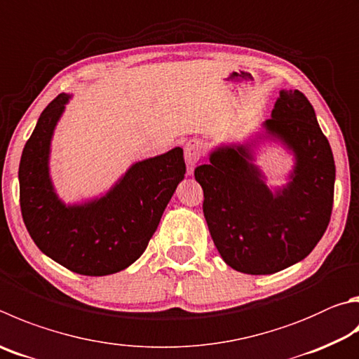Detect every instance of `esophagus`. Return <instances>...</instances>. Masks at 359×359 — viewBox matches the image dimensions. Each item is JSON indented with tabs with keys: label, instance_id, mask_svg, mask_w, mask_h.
<instances>
[{
	"label": "esophagus",
	"instance_id": "obj_1",
	"mask_svg": "<svg viewBox=\"0 0 359 359\" xmlns=\"http://www.w3.org/2000/svg\"><path fill=\"white\" fill-rule=\"evenodd\" d=\"M184 154H185V161L188 165V169H190V174H191V169L196 166V163L202 157V142L199 140L188 141L185 144Z\"/></svg>",
	"mask_w": 359,
	"mask_h": 359
}]
</instances>
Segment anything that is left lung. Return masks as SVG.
I'll return each instance as SVG.
<instances>
[{
    "label": "left lung",
    "mask_w": 359,
    "mask_h": 359,
    "mask_svg": "<svg viewBox=\"0 0 359 359\" xmlns=\"http://www.w3.org/2000/svg\"><path fill=\"white\" fill-rule=\"evenodd\" d=\"M264 126L295 152L284 190H269L248 146L221 147L194 169L215 246L248 275H271L308 256L327 231L334 199L333 152L306 95L281 90Z\"/></svg>",
    "instance_id": "left-lung-1"
}]
</instances>
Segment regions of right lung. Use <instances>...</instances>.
<instances>
[{
    "label": "right lung",
    "instance_id": "add662e5",
    "mask_svg": "<svg viewBox=\"0 0 359 359\" xmlns=\"http://www.w3.org/2000/svg\"><path fill=\"white\" fill-rule=\"evenodd\" d=\"M67 100L60 94L43 109L25 144L18 168L22 217L39 250L55 262L78 275H111L146 251L185 175L184 151L175 147L138 161L107 196L66 207L51 187L48 152Z\"/></svg>",
    "mask_w": 359,
    "mask_h": 359
}]
</instances>
